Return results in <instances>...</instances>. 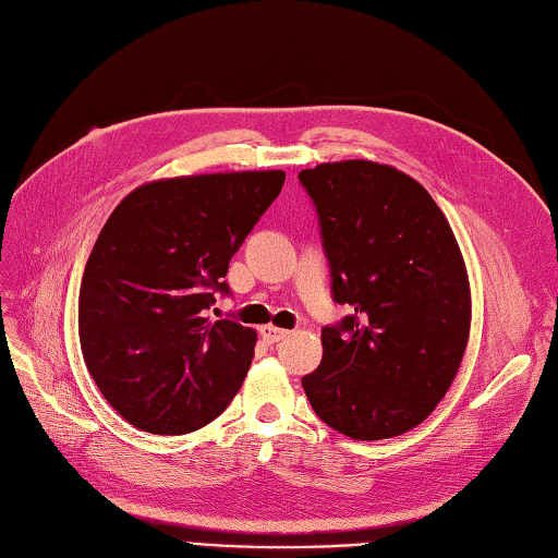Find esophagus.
<instances>
[{
    "mask_svg": "<svg viewBox=\"0 0 558 558\" xmlns=\"http://www.w3.org/2000/svg\"><path fill=\"white\" fill-rule=\"evenodd\" d=\"M259 335H263L265 342L275 344V342H279V339H283V337L289 335V329H281L277 325H263V327H259Z\"/></svg>",
    "mask_w": 558,
    "mask_h": 558,
    "instance_id": "obj_1",
    "label": "esophagus"
}]
</instances>
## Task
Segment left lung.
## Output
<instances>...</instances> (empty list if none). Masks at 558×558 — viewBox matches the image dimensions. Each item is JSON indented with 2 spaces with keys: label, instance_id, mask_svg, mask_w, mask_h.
<instances>
[{
  "label": "left lung",
  "instance_id": "8db88e82",
  "mask_svg": "<svg viewBox=\"0 0 558 558\" xmlns=\"http://www.w3.org/2000/svg\"><path fill=\"white\" fill-rule=\"evenodd\" d=\"M299 180L320 216L335 301L354 308L323 329V363L303 390L339 434L402 436L446 397L468 349L460 245L426 187L388 163H320Z\"/></svg>",
  "mask_w": 558,
  "mask_h": 558
}]
</instances>
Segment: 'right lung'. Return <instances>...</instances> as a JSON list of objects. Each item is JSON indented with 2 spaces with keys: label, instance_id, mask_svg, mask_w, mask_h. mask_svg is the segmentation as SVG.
Here are the masks:
<instances>
[{
  "label": "right lung",
  "instance_id": "right-lung-1",
  "mask_svg": "<svg viewBox=\"0 0 558 558\" xmlns=\"http://www.w3.org/2000/svg\"><path fill=\"white\" fill-rule=\"evenodd\" d=\"M283 170L161 178L134 187L100 231L78 291L90 378L132 426L183 436L241 390L257 332L211 323L231 257L281 192Z\"/></svg>",
  "mask_w": 558,
  "mask_h": 558
}]
</instances>
